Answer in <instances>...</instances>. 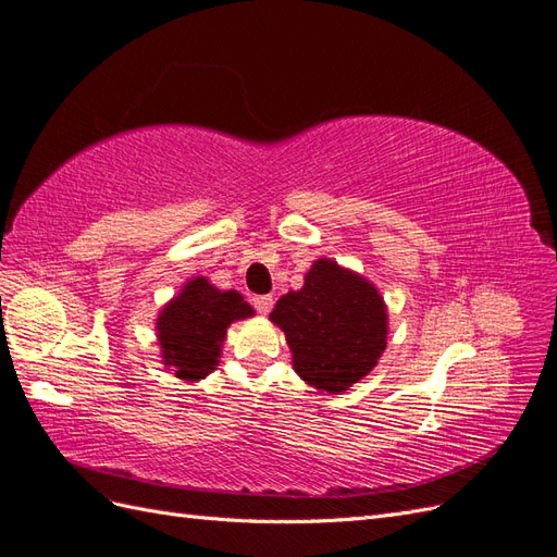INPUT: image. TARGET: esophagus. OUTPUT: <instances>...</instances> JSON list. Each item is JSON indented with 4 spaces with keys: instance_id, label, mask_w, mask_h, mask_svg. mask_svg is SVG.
Returning <instances> with one entry per match:
<instances>
[{
    "instance_id": "esophagus-1",
    "label": "esophagus",
    "mask_w": 557,
    "mask_h": 557,
    "mask_svg": "<svg viewBox=\"0 0 557 557\" xmlns=\"http://www.w3.org/2000/svg\"><path fill=\"white\" fill-rule=\"evenodd\" d=\"M273 304H275V298L270 296V294H263V296H253V308L261 312V315H268L270 310H273Z\"/></svg>"
}]
</instances>
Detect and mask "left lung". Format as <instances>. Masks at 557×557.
<instances>
[{
  "label": "left lung",
  "mask_w": 557,
  "mask_h": 557,
  "mask_svg": "<svg viewBox=\"0 0 557 557\" xmlns=\"http://www.w3.org/2000/svg\"><path fill=\"white\" fill-rule=\"evenodd\" d=\"M270 322L287 338L294 372L330 395L372 372L388 341V308L374 282L332 259H318L301 289L280 296Z\"/></svg>",
  "instance_id": "left-lung-1"
}]
</instances>
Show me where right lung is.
<instances>
[{"instance_id":"right-lung-1","label":"right lung","mask_w":557,"mask_h":557,"mask_svg":"<svg viewBox=\"0 0 557 557\" xmlns=\"http://www.w3.org/2000/svg\"><path fill=\"white\" fill-rule=\"evenodd\" d=\"M253 318V308L235 289H219L197 275L169 298L154 320L162 364L185 383L209 376L219 367L227 326Z\"/></svg>"}]
</instances>
